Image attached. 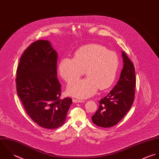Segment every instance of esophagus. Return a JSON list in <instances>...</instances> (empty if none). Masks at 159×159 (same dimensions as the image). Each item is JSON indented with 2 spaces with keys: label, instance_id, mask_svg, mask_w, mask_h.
Listing matches in <instances>:
<instances>
[{
  "label": "esophagus",
  "instance_id": "obj_1",
  "mask_svg": "<svg viewBox=\"0 0 159 159\" xmlns=\"http://www.w3.org/2000/svg\"><path fill=\"white\" fill-rule=\"evenodd\" d=\"M72 101H73V102H74V103H80V102H84V101L76 99H73Z\"/></svg>",
  "mask_w": 159,
  "mask_h": 159
}]
</instances>
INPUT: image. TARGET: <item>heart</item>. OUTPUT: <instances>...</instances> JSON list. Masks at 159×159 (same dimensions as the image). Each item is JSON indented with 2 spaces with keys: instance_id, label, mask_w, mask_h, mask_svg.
Returning <instances> with one entry per match:
<instances>
[{
  "instance_id": "heart-1",
  "label": "heart",
  "mask_w": 159,
  "mask_h": 159,
  "mask_svg": "<svg viewBox=\"0 0 159 159\" xmlns=\"http://www.w3.org/2000/svg\"><path fill=\"white\" fill-rule=\"evenodd\" d=\"M118 66L116 53L103 46L92 44L79 49L74 58H63L58 70L66 82L78 79L86 71L88 77L73 81L66 88L68 95L85 99L96 94L98 88L104 90L110 88L115 80Z\"/></svg>"
}]
</instances>
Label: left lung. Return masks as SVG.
Wrapping results in <instances>:
<instances>
[{"label":"left lung","mask_w":159,"mask_h":159,"mask_svg":"<svg viewBox=\"0 0 159 159\" xmlns=\"http://www.w3.org/2000/svg\"><path fill=\"white\" fill-rule=\"evenodd\" d=\"M123 67L120 79L110 93L99 102V107L92 116L93 123L109 128L117 124L130 110L134 99L135 70L133 62L121 52Z\"/></svg>","instance_id":"8db88e82"}]
</instances>
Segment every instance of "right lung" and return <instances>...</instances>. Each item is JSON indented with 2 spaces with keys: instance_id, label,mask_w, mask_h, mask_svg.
<instances>
[{
  "instance_id": "1",
  "label": "right lung",
  "mask_w": 159,
  "mask_h": 159,
  "mask_svg": "<svg viewBox=\"0 0 159 159\" xmlns=\"http://www.w3.org/2000/svg\"><path fill=\"white\" fill-rule=\"evenodd\" d=\"M57 55L49 41H37L23 52L16 70L17 94L26 112L47 129L62 126L72 104L70 98L60 99Z\"/></svg>"
}]
</instances>
